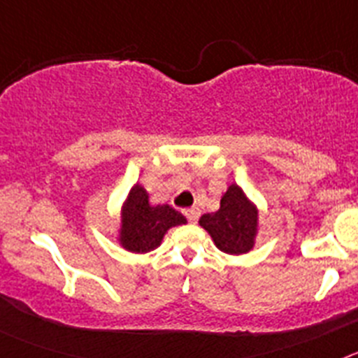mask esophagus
Returning <instances> with one entry per match:
<instances>
[{"mask_svg": "<svg viewBox=\"0 0 358 358\" xmlns=\"http://www.w3.org/2000/svg\"><path fill=\"white\" fill-rule=\"evenodd\" d=\"M185 215L189 222H197V218H199V215H201V211L194 206V208H188V210H185Z\"/></svg>", "mask_w": 358, "mask_h": 358, "instance_id": "34e87169", "label": "esophagus"}]
</instances>
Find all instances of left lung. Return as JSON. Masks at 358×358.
I'll return each instance as SVG.
<instances>
[{"instance_id":"left-lung-1","label":"left lung","mask_w":358,"mask_h":358,"mask_svg":"<svg viewBox=\"0 0 358 358\" xmlns=\"http://www.w3.org/2000/svg\"><path fill=\"white\" fill-rule=\"evenodd\" d=\"M199 224L210 233L220 251L243 255L255 245L258 211L238 186L231 185L220 199V210L202 215Z\"/></svg>"}]
</instances>
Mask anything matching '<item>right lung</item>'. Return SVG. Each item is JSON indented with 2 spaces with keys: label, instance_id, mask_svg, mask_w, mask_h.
Instances as JSON below:
<instances>
[{
  "label": "right lung",
  "instance_id": "obj_1",
  "mask_svg": "<svg viewBox=\"0 0 358 358\" xmlns=\"http://www.w3.org/2000/svg\"><path fill=\"white\" fill-rule=\"evenodd\" d=\"M179 224H186V218L179 211L169 204L150 206L147 192L136 185L122 211L120 242L127 251L148 252L159 245L170 227Z\"/></svg>",
  "mask_w": 358,
  "mask_h": 358
}]
</instances>
